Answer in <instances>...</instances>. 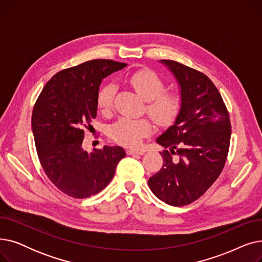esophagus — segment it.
Instances as JSON below:
<instances>
[{"label":"esophagus","instance_id":"34e87169","mask_svg":"<svg viewBox=\"0 0 262 262\" xmlns=\"http://www.w3.org/2000/svg\"><path fill=\"white\" fill-rule=\"evenodd\" d=\"M126 153L127 155H143L145 152L144 150H141V149H137V148H127L126 149Z\"/></svg>","mask_w":262,"mask_h":262}]
</instances>
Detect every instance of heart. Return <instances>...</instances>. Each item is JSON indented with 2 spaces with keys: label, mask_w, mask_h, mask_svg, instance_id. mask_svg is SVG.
<instances>
[{
  "label": "heart",
  "mask_w": 262,
  "mask_h": 262,
  "mask_svg": "<svg viewBox=\"0 0 262 262\" xmlns=\"http://www.w3.org/2000/svg\"><path fill=\"white\" fill-rule=\"evenodd\" d=\"M128 85L146 101V112L158 125L171 124L182 108L181 94L175 91H164L163 79L148 69L136 71L125 77ZM116 86L106 84L98 94V108L103 115L113 112ZM152 132V124L147 119H130L123 117L109 127V137L114 141L127 146L140 144L142 138Z\"/></svg>",
  "instance_id": "obj_1"
}]
</instances>
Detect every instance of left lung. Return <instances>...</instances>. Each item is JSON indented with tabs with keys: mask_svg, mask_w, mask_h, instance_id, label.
<instances>
[{
	"mask_svg": "<svg viewBox=\"0 0 262 262\" xmlns=\"http://www.w3.org/2000/svg\"><path fill=\"white\" fill-rule=\"evenodd\" d=\"M181 87L182 108L174 124L156 139L163 164L148 180L162 202L185 206L201 198L221 174L231 125L221 94L204 73L174 60H160Z\"/></svg>",
	"mask_w": 262,
	"mask_h": 262,
	"instance_id": "8db88e82",
	"label": "left lung"
}]
</instances>
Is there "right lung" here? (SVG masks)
I'll return each mask as SVG.
<instances>
[{"label":"right lung","mask_w":262,"mask_h":262,"mask_svg":"<svg viewBox=\"0 0 262 262\" xmlns=\"http://www.w3.org/2000/svg\"><path fill=\"white\" fill-rule=\"evenodd\" d=\"M126 63L89 60L55 74L36 101L32 128L39 161L50 181L64 194L86 199L98 194L113 180L121 146L104 145L88 153L82 148L85 128L98 112L100 85Z\"/></svg>","instance_id":"1"}]
</instances>
